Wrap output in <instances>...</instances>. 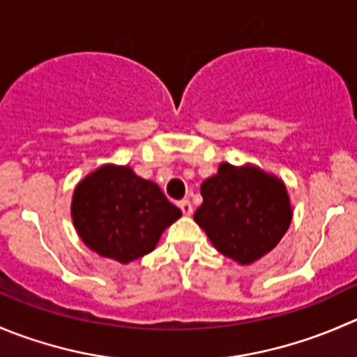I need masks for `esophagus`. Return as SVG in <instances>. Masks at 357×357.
<instances>
[{"label":"esophagus","instance_id":"34e87169","mask_svg":"<svg viewBox=\"0 0 357 357\" xmlns=\"http://www.w3.org/2000/svg\"><path fill=\"white\" fill-rule=\"evenodd\" d=\"M178 207L181 209V213L185 214V216H190V214L193 213V206H192V202H190V200H181V202L178 204Z\"/></svg>","mask_w":357,"mask_h":357}]
</instances>
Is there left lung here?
I'll return each mask as SVG.
<instances>
[{
    "instance_id": "obj_1",
    "label": "left lung",
    "mask_w": 357,
    "mask_h": 357,
    "mask_svg": "<svg viewBox=\"0 0 357 357\" xmlns=\"http://www.w3.org/2000/svg\"><path fill=\"white\" fill-rule=\"evenodd\" d=\"M202 206L193 220L221 255L249 265L284 237L291 204L284 183L255 165L223 164L200 186Z\"/></svg>"
}]
</instances>
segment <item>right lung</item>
I'll list each match as a JSON object with an SVG mask.
<instances>
[{"label": "right lung", "mask_w": 357, "mask_h": 357, "mask_svg": "<svg viewBox=\"0 0 357 357\" xmlns=\"http://www.w3.org/2000/svg\"><path fill=\"white\" fill-rule=\"evenodd\" d=\"M71 216L79 238L105 258L129 263L155 249L181 211L157 183L127 165H102L78 183Z\"/></svg>", "instance_id": "obj_1"}]
</instances>
